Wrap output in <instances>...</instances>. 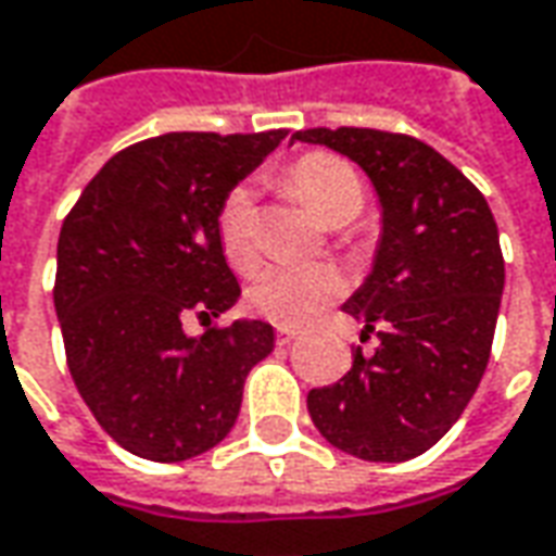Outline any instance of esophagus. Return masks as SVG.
<instances>
[{
	"instance_id": "esophagus-1",
	"label": "esophagus",
	"mask_w": 556,
	"mask_h": 556,
	"mask_svg": "<svg viewBox=\"0 0 556 556\" xmlns=\"http://www.w3.org/2000/svg\"><path fill=\"white\" fill-rule=\"evenodd\" d=\"M298 338L294 328H277V343H292Z\"/></svg>"
}]
</instances>
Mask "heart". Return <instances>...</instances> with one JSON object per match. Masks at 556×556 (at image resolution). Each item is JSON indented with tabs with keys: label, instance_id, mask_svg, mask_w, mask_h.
Segmentation results:
<instances>
[{
	"label": "heart",
	"instance_id": "obj_1",
	"mask_svg": "<svg viewBox=\"0 0 556 556\" xmlns=\"http://www.w3.org/2000/svg\"><path fill=\"white\" fill-rule=\"evenodd\" d=\"M279 185L301 200L309 215L338 228L353 222L365 206V182L356 167L334 151H307L279 173ZM218 247L225 262L237 274H249L258 262V230H255V206L247 188H233L218 206L215 218ZM346 289V279L331 264L309 267H279L270 264L255 274L249 286V307L262 313L277 326L298 328L316 319L328 304H334Z\"/></svg>",
	"mask_w": 556,
	"mask_h": 556
}]
</instances>
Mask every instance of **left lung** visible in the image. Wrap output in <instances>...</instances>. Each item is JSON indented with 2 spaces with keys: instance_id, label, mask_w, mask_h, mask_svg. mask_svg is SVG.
Listing matches in <instances>:
<instances>
[{
  "instance_id": "8db88e82",
  "label": "left lung",
  "mask_w": 556,
  "mask_h": 556,
  "mask_svg": "<svg viewBox=\"0 0 556 556\" xmlns=\"http://www.w3.org/2000/svg\"><path fill=\"white\" fill-rule=\"evenodd\" d=\"M292 139L341 151L371 176L383 237L371 277L343 309L377 334L374 356L309 389L307 410L338 451L405 463L447 435L490 362L505 262L484 194L432 146L371 127H309Z\"/></svg>"
}]
</instances>
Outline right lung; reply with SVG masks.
<instances>
[{
	"label": "right lung",
	"mask_w": 556,
	"mask_h": 556,
	"mask_svg": "<svg viewBox=\"0 0 556 556\" xmlns=\"http://www.w3.org/2000/svg\"><path fill=\"white\" fill-rule=\"evenodd\" d=\"M286 130L164 134L93 176L56 240L54 307L85 405L124 451L182 463L215 447L243 383L274 350L262 319L215 326L240 298L218 247V206ZM207 323L200 339L181 323Z\"/></svg>",
	"instance_id": "obj_1"
}]
</instances>
